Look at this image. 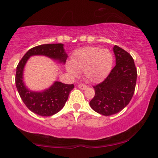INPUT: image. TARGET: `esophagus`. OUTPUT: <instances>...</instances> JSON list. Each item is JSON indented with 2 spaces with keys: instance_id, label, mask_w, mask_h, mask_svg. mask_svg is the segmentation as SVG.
Instances as JSON below:
<instances>
[{
  "instance_id": "1",
  "label": "esophagus",
  "mask_w": 158,
  "mask_h": 158,
  "mask_svg": "<svg viewBox=\"0 0 158 158\" xmlns=\"http://www.w3.org/2000/svg\"><path fill=\"white\" fill-rule=\"evenodd\" d=\"M78 87H79L80 89H82V90H85V89H87V86L82 84H79V85H78Z\"/></svg>"
}]
</instances>
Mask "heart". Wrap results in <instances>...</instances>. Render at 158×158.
I'll return each instance as SVG.
<instances>
[{"label": "heart", "instance_id": "heart-1", "mask_svg": "<svg viewBox=\"0 0 158 158\" xmlns=\"http://www.w3.org/2000/svg\"><path fill=\"white\" fill-rule=\"evenodd\" d=\"M113 55L109 50L97 47H85L76 51L66 65V70L73 76L83 72L89 82L96 83L102 81L110 72Z\"/></svg>", "mask_w": 158, "mask_h": 158}]
</instances>
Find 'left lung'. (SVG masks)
Instances as JSON below:
<instances>
[{"label": "left lung", "instance_id": "1", "mask_svg": "<svg viewBox=\"0 0 158 158\" xmlns=\"http://www.w3.org/2000/svg\"><path fill=\"white\" fill-rule=\"evenodd\" d=\"M116 66L107 78L94 86V98L89 102L95 112L110 116L122 110L133 96L137 70L132 56L118 46L114 47Z\"/></svg>", "mask_w": 158, "mask_h": 158}]
</instances>
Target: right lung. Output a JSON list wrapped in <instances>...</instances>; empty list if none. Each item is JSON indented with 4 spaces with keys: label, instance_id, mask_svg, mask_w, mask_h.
<instances>
[{
    "label": "right lung",
    "instance_id": "1",
    "mask_svg": "<svg viewBox=\"0 0 158 158\" xmlns=\"http://www.w3.org/2000/svg\"><path fill=\"white\" fill-rule=\"evenodd\" d=\"M36 55L45 56L64 64L68 56L63 44H41L29 50L16 67V86L23 103L31 112L42 117H50L57 114L64 107L74 85L54 82L48 89L41 92H35L28 89L23 82V71L29 58Z\"/></svg>",
    "mask_w": 158,
    "mask_h": 158
}]
</instances>
